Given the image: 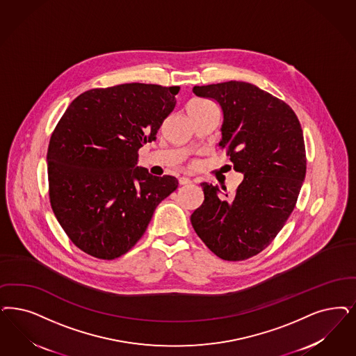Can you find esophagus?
<instances>
[{"instance_id":"1","label":"esophagus","mask_w":356,"mask_h":356,"mask_svg":"<svg viewBox=\"0 0 356 356\" xmlns=\"http://www.w3.org/2000/svg\"><path fill=\"white\" fill-rule=\"evenodd\" d=\"M179 183H180V185L191 184L192 180L189 177H186V176H181V177H179Z\"/></svg>"}]
</instances>
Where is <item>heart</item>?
<instances>
[{"mask_svg": "<svg viewBox=\"0 0 356 356\" xmlns=\"http://www.w3.org/2000/svg\"><path fill=\"white\" fill-rule=\"evenodd\" d=\"M198 102H204V101H193V102H191V104H198Z\"/></svg>", "mask_w": 356, "mask_h": 356, "instance_id": "1", "label": "heart"}]
</instances>
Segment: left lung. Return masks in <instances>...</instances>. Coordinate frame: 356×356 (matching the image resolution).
I'll return each mask as SVG.
<instances>
[{
	"instance_id": "1",
	"label": "left lung",
	"mask_w": 356,
	"mask_h": 356,
	"mask_svg": "<svg viewBox=\"0 0 356 356\" xmlns=\"http://www.w3.org/2000/svg\"><path fill=\"white\" fill-rule=\"evenodd\" d=\"M193 93L220 104V147L245 177L230 200L217 185L202 183L205 200L191 216L192 226L218 258L255 257L282 230L305 179L301 124L288 104L250 83L195 86Z\"/></svg>"
}]
</instances>
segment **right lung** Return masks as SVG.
Returning <instances> with one entry per match:
<instances>
[{
  "instance_id": "add662e5",
  "label": "right lung",
  "mask_w": 356,
  "mask_h": 356,
  "mask_svg": "<svg viewBox=\"0 0 356 356\" xmlns=\"http://www.w3.org/2000/svg\"><path fill=\"white\" fill-rule=\"evenodd\" d=\"M179 86L121 84L74 98L49 139L51 208L76 247L104 260L126 254L146 232L173 176L138 167V151L156 139Z\"/></svg>"
}]
</instances>
